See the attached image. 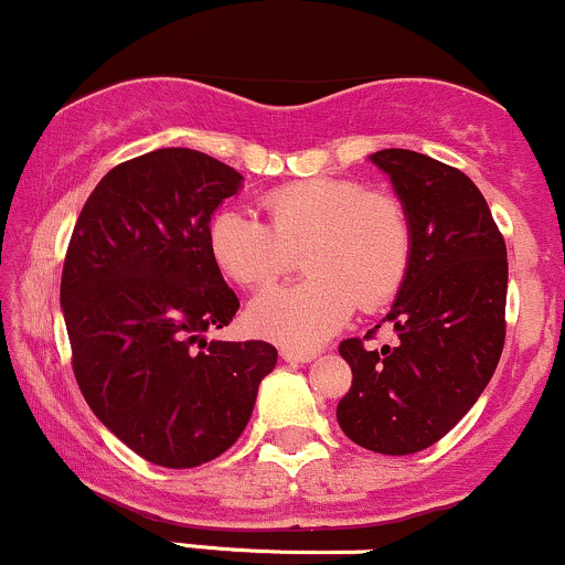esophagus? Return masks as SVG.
I'll list each match as a JSON object with an SVG mask.
<instances>
[{
    "mask_svg": "<svg viewBox=\"0 0 565 565\" xmlns=\"http://www.w3.org/2000/svg\"><path fill=\"white\" fill-rule=\"evenodd\" d=\"M280 355H282V361H294V363L315 361V353H307V350H294V348H282Z\"/></svg>",
    "mask_w": 565,
    "mask_h": 565,
    "instance_id": "34e87169",
    "label": "esophagus"
}]
</instances>
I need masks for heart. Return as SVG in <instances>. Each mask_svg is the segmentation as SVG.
Masks as SVG:
<instances>
[{
  "instance_id": "heart-1",
  "label": "heart",
  "mask_w": 565,
  "mask_h": 565,
  "mask_svg": "<svg viewBox=\"0 0 565 565\" xmlns=\"http://www.w3.org/2000/svg\"><path fill=\"white\" fill-rule=\"evenodd\" d=\"M269 223L239 207L210 217L217 269L242 288H264L307 253V280L271 288L247 307V326L285 348H318L353 318L385 307L412 264L409 212L387 191L353 178H312L264 196Z\"/></svg>"
}]
</instances>
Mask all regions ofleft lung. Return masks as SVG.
Returning <instances> with one entry per match:
<instances>
[{
    "label": "left lung",
    "mask_w": 565,
    "mask_h": 565,
    "mask_svg": "<svg viewBox=\"0 0 565 565\" xmlns=\"http://www.w3.org/2000/svg\"><path fill=\"white\" fill-rule=\"evenodd\" d=\"M412 221V264L385 320L398 342L366 348L344 339L339 355L353 385L337 420L355 445L382 455L439 441L484 391L507 339V245L479 188L460 169L415 153L380 150Z\"/></svg>",
    "instance_id": "1"
}]
</instances>
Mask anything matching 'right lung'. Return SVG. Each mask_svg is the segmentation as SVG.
Masks as SVG:
<instances>
[{"label": "right lung", "instance_id": "add662e5", "mask_svg": "<svg viewBox=\"0 0 565 565\" xmlns=\"http://www.w3.org/2000/svg\"><path fill=\"white\" fill-rule=\"evenodd\" d=\"M242 174L188 148L110 169L66 247L62 309L72 372L94 415L139 458L191 469L250 420L269 342H207L239 299L210 256L207 226Z\"/></svg>", "mask_w": 565, "mask_h": 565}]
</instances>
